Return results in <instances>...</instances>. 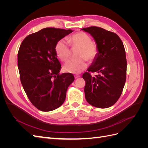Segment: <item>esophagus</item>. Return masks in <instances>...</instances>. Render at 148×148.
Listing matches in <instances>:
<instances>
[{
    "label": "esophagus",
    "mask_w": 148,
    "mask_h": 148,
    "mask_svg": "<svg viewBox=\"0 0 148 148\" xmlns=\"http://www.w3.org/2000/svg\"><path fill=\"white\" fill-rule=\"evenodd\" d=\"M79 77H80V75H75V78H79Z\"/></svg>",
    "instance_id": "34e87169"
}]
</instances>
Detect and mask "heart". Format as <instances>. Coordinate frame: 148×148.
Segmentation results:
<instances>
[{"label": "heart", "instance_id": "heart-1", "mask_svg": "<svg viewBox=\"0 0 148 148\" xmlns=\"http://www.w3.org/2000/svg\"><path fill=\"white\" fill-rule=\"evenodd\" d=\"M68 42L72 49H78L77 55L78 59L67 62L64 67V70L69 73H79L86 69L87 60L91 62L96 59L99 49L97 44L92 41L90 36L83 31L70 36ZM55 50L57 57L62 62H66L70 59V49L65 39H62L57 42Z\"/></svg>", "mask_w": 148, "mask_h": 148}]
</instances>
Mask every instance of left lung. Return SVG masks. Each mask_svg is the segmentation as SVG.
<instances>
[{
    "instance_id": "8db88e82",
    "label": "left lung",
    "mask_w": 148,
    "mask_h": 148,
    "mask_svg": "<svg viewBox=\"0 0 148 148\" xmlns=\"http://www.w3.org/2000/svg\"><path fill=\"white\" fill-rule=\"evenodd\" d=\"M95 39L99 53L84 79L85 98L89 104L99 108L113 106L122 95L126 82L127 59L122 40L113 32L97 26L82 29ZM99 73L92 77L88 72Z\"/></svg>"
}]
</instances>
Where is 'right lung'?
<instances>
[{"label": "right lung", "instance_id": "1", "mask_svg": "<svg viewBox=\"0 0 148 148\" xmlns=\"http://www.w3.org/2000/svg\"><path fill=\"white\" fill-rule=\"evenodd\" d=\"M71 29L46 28L26 36L18 52V67L22 86L30 102L41 111L59 107L67 88L74 81L70 73L60 74L57 59V42Z\"/></svg>", "mask_w": 148, "mask_h": 148}]
</instances>
